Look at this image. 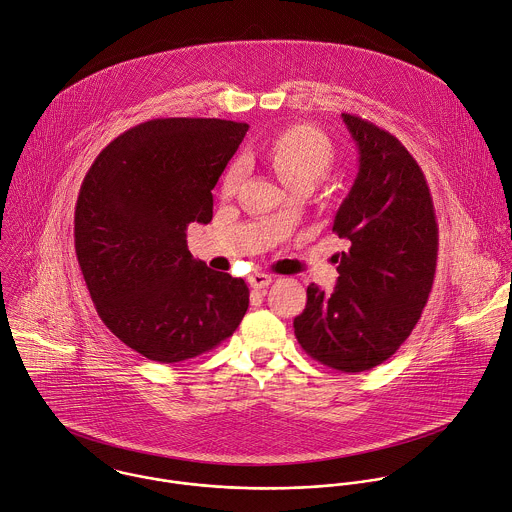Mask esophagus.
Returning <instances> with one entry per match:
<instances>
[{"label": "esophagus", "mask_w": 512, "mask_h": 512, "mask_svg": "<svg viewBox=\"0 0 512 512\" xmlns=\"http://www.w3.org/2000/svg\"><path fill=\"white\" fill-rule=\"evenodd\" d=\"M271 275H267V273H259V271H255V273H251L249 275V285L253 287V289H265L267 285H271Z\"/></svg>", "instance_id": "34e87169"}]
</instances>
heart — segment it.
Returning a JSON list of instances; mask_svg holds the SVG:
<instances>
[{
	"instance_id": "b5f03b06",
	"label": "heart",
	"mask_w": 512,
	"mask_h": 512,
	"mask_svg": "<svg viewBox=\"0 0 512 512\" xmlns=\"http://www.w3.org/2000/svg\"><path fill=\"white\" fill-rule=\"evenodd\" d=\"M263 160L289 189L299 185L313 187L325 177L333 164V148L329 140L311 126H289L277 136H273L263 148H259ZM243 175V162L235 160L223 175L221 193L233 195Z\"/></svg>"
}]
</instances>
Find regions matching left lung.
Wrapping results in <instances>:
<instances>
[{"label": "left lung", "mask_w": 512, "mask_h": 512, "mask_svg": "<svg viewBox=\"0 0 512 512\" xmlns=\"http://www.w3.org/2000/svg\"><path fill=\"white\" fill-rule=\"evenodd\" d=\"M342 118L360 166L333 233L350 249L335 255L333 293L307 287L293 327L307 356L356 374L392 358L418 323L434 283L438 225L422 168L406 146L356 114Z\"/></svg>", "instance_id": "1"}]
</instances>
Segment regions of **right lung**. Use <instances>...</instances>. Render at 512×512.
<instances>
[{"label":"right lung","instance_id":"obj_1","mask_svg":"<svg viewBox=\"0 0 512 512\" xmlns=\"http://www.w3.org/2000/svg\"><path fill=\"white\" fill-rule=\"evenodd\" d=\"M249 124L156 118L114 138L92 162L74 215L76 257L104 325L140 356L177 364L233 335L249 307L243 279L187 247L213 219L219 177Z\"/></svg>","mask_w":512,"mask_h":512}]
</instances>
